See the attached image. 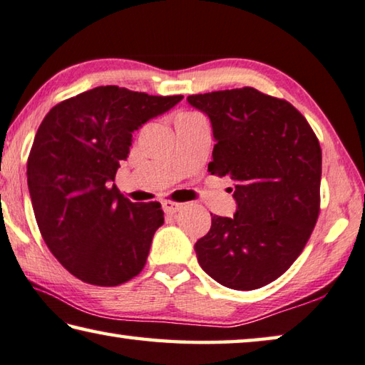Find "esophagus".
Returning <instances> with one entry per match:
<instances>
[{
    "label": "esophagus",
    "mask_w": 365,
    "mask_h": 365,
    "mask_svg": "<svg viewBox=\"0 0 365 365\" xmlns=\"http://www.w3.org/2000/svg\"><path fill=\"white\" fill-rule=\"evenodd\" d=\"M162 207H164V211L167 214H175L178 210H182V205L173 203V201H164V203H162Z\"/></svg>",
    "instance_id": "1"
}]
</instances>
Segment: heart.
Wrapping results in <instances>:
<instances>
[{"label":"heart","mask_w":365,"mask_h":365,"mask_svg":"<svg viewBox=\"0 0 365 365\" xmlns=\"http://www.w3.org/2000/svg\"><path fill=\"white\" fill-rule=\"evenodd\" d=\"M180 117H193V113H183Z\"/></svg>","instance_id":"1"}]
</instances>
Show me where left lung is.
I'll return each mask as SVG.
<instances>
[{
	"mask_svg": "<svg viewBox=\"0 0 365 365\" xmlns=\"http://www.w3.org/2000/svg\"><path fill=\"white\" fill-rule=\"evenodd\" d=\"M211 121V175L230 177L234 217L211 214L195 244L206 274L225 287L269 284L304 250L320 210L322 149L299 110L253 88L188 96ZM232 192V188H229Z\"/></svg>",
	"mask_w": 365,
	"mask_h": 365,
	"instance_id": "1",
	"label": "left lung"
}]
</instances>
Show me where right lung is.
Segmentation results:
<instances>
[{"instance_id": "1", "label": "right lung", "mask_w": 365, "mask_h": 365, "mask_svg": "<svg viewBox=\"0 0 365 365\" xmlns=\"http://www.w3.org/2000/svg\"><path fill=\"white\" fill-rule=\"evenodd\" d=\"M183 96L101 86L45 115L27 160L34 214L50 252L78 279L118 286L146 264L159 203H131L115 187L133 133Z\"/></svg>"}]
</instances>
